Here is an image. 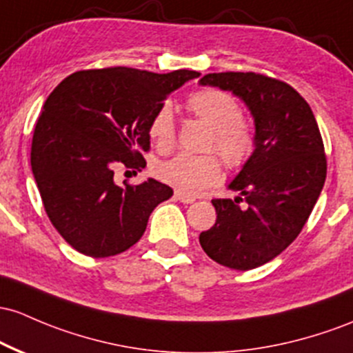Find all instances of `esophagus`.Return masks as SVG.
<instances>
[{
	"label": "esophagus",
	"mask_w": 353,
	"mask_h": 353,
	"mask_svg": "<svg viewBox=\"0 0 353 353\" xmlns=\"http://www.w3.org/2000/svg\"><path fill=\"white\" fill-rule=\"evenodd\" d=\"M174 197H176L177 201H181V203H184V204H191V203H194V201H196L192 196L184 194V192H179V191H176V194H174Z\"/></svg>",
	"instance_id": "1"
}]
</instances>
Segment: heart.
<instances>
[{
    "mask_svg": "<svg viewBox=\"0 0 353 353\" xmlns=\"http://www.w3.org/2000/svg\"><path fill=\"white\" fill-rule=\"evenodd\" d=\"M188 110L211 129L209 149H214L230 168L239 169L250 161L256 149L253 123L243 119L238 100L219 88H201L188 97ZM149 135L161 150H168L176 141V122L168 102L157 108L149 122ZM156 174L162 183L184 194H197L218 184L223 169L219 159L206 156H177L159 162Z\"/></svg>",
    "mask_w": 353,
    "mask_h": 353,
    "instance_id": "heart-1",
    "label": "heart"
}]
</instances>
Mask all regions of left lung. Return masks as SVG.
Listing matches in <instances>:
<instances>
[{
  "instance_id": "left-lung-1",
  "label": "left lung",
  "mask_w": 353,
  "mask_h": 353,
  "mask_svg": "<svg viewBox=\"0 0 353 353\" xmlns=\"http://www.w3.org/2000/svg\"><path fill=\"white\" fill-rule=\"evenodd\" d=\"M199 83L239 97L256 130L253 156L228 185L239 196L211 201L218 216L199 243L219 265L258 268L295 241L323 189L327 157L319 123L295 88L261 73H208Z\"/></svg>"
}]
</instances>
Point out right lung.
<instances>
[{
  "label": "right lung",
  "instance_id": "obj_1",
  "mask_svg": "<svg viewBox=\"0 0 353 353\" xmlns=\"http://www.w3.org/2000/svg\"><path fill=\"white\" fill-rule=\"evenodd\" d=\"M199 75L80 70L48 95L34 125L32 170L50 221L79 253L107 258L129 250L150 212L172 196L156 179L117 185L114 168H145L150 119L170 92Z\"/></svg>",
  "mask_w": 353,
  "mask_h": 353
}]
</instances>
